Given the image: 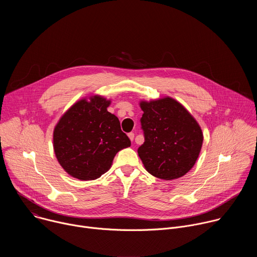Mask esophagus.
I'll use <instances>...</instances> for the list:
<instances>
[{
    "label": "esophagus",
    "mask_w": 257,
    "mask_h": 257,
    "mask_svg": "<svg viewBox=\"0 0 257 257\" xmlns=\"http://www.w3.org/2000/svg\"><path fill=\"white\" fill-rule=\"evenodd\" d=\"M128 137L130 138V140H131V141H133V140H134V133H133V132L128 133Z\"/></svg>",
    "instance_id": "34e87169"
}]
</instances>
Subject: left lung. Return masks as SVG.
Segmentation results:
<instances>
[{
  "label": "left lung",
  "instance_id": "obj_1",
  "mask_svg": "<svg viewBox=\"0 0 257 257\" xmlns=\"http://www.w3.org/2000/svg\"><path fill=\"white\" fill-rule=\"evenodd\" d=\"M140 106L144 142L137 152L146 171L164 180L184 176L201 150L203 135L199 125L171 97L141 101Z\"/></svg>",
  "mask_w": 257,
  "mask_h": 257
}]
</instances>
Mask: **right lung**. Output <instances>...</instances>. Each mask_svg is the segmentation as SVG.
I'll use <instances>...</instances> for the list:
<instances>
[{
	"instance_id": "1",
	"label": "right lung",
	"mask_w": 257,
	"mask_h": 257,
	"mask_svg": "<svg viewBox=\"0 0 257 257\" xmlns=\"http://www.w3.org/2000/svg\"><path fill=\"white\" fill-rule=\"evenodd\" d=\"M109 100L81 99L60 119L54 131L58 162L72 177L94 180L112 166L116 154L131 145L119 119L107 112Z\"/></svg>"
}]
</instances>
